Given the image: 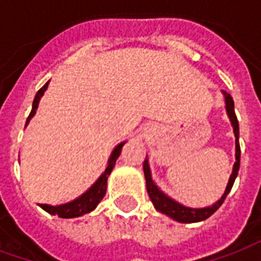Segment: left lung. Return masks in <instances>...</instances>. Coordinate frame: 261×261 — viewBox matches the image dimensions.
Masks as SVG:
<instances>
[{
  "instance_id": "8db88e82",
  "label": "left lung",
  "mask_w": 261,
  "mask_h": 261,
  "mask_svg": "<svg viewBox=\"0 0 261 261\" xmlns=\"http://www.w3.org/2000/svg\"><path fill=\"white\" fill-rule=\"evenodd\" d=\"M225 96V108H226V113H228V117H229L230 123H232V127H233V133H235V148L236 153L235 158L236 162L233 165V169H232V173H230L229 181H228V186L225 189V193L222 194V197L219 198L218 201L214 202L213 205L204 208H190L183 205L180 202L175 201L173 198H170L169 196H166L161 189H159L155 181L152 180V176H151V169H149V164H148V159L144 161V175H145V181H147V190L148 194H149V198L152 201L153 207L158 210L159 213L168 215L170 218H173L177 222H183V224H192V222H200V221H204L207 219L208 217H211L217 210H218L222 202L225 201V198L228 196V193L230 192V189L235 183L236 176H238V170H239V165H241V147H239V123H238V119H236L235 109H233V99L230 96L228 92H222Z\"/></svg>"
}]
</instances>
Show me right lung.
Segmentation results:
<instances>
[{
  "mask_svg": "<svg viewBox=\"0 0 261 261\" xmlns=\"http://www.w3.org/2000/svg\"><path fill=\"white\" fill-rule=\"evenodd\" d=\"M48 82L47 84H44L43 88H40L39 91H37L36 96H35V100H33V105H32V112L29 114V117L26 120V125L28 123L31 121V119L35 116L36 113V109L39 106V100H40V97L43 96V93L44 91L47 89ZM125 142H120L117 147L114 148L113 152L110 155V158H109L108 166H106V169L103 172L100 177L97 179L93 185H92L88 190H86L82 196H80L78 198H75L74 201H69L67 204H61V205H48V204H40V207L44 210V211H47L48 214H51V215H59L61 218H75V217H81V215H84V214L91 213L92 210H95L96 205L100 202L105 194H106V187H108V177L109 175L112 173V170L114 168V164H116V161L120 156V152H121V148L124 145Z\"/></svg>",
  "mask_w": 261,
  "mask_h": 261,
  "instance_id": "obj_1",
  "label": "right lung"
}]
</instances>
